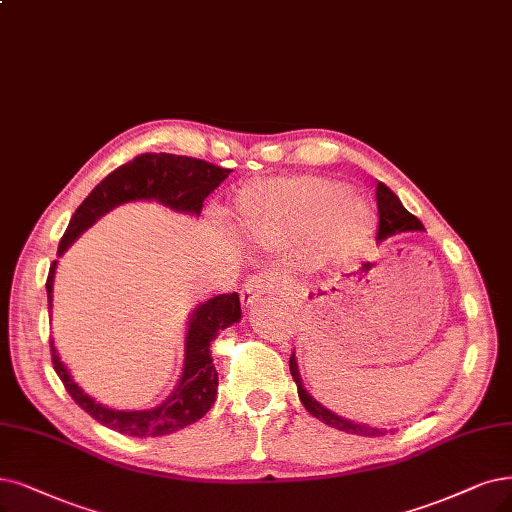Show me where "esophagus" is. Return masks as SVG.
<instances>
[{
  "instance_id": "esophagus-1",
  "label": "esophagus",
  "mask_w": 512,
  "mask_h": 512,
  "mask_svg": "<svg viewBox=\"0 0 512 512\" xmlns=\"http://www.w3.org/2000/svg\"><path fill=\"white\" fill-rule=\"evenodd\" d=\"M272 289H274V282H272L268 276L259 274V276L249 278V282H246V285H244L242 291H240L242 306H246V308L253 306L255 301H259L263 295L270 293Z\"/></svg>"
}]
</instances>
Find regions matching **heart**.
I'll use <instances>...</instances> for the list:
<instances>
[{"label": "heart", "instance_id": "heart-1", "mask_svg": "<svg viewBox=\"0 0 512 512\" xmlns=\"http://www.w3.org/2000/svg\"><path fill=\"white\" fill-rule=\"evenodd\" d=\"M350 189L323 177H291L244 187L236 200V223L259 244L278 242L287 232L316 225L327 263H344L375 232L373 208Z\"/></svg>", "mask_w": 512, "mask_h": 512}]
</instances>
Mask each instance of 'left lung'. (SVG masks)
<instances>
[{
  "instance_id": "1",
  "label": "left lung",
  "mask_w": 512,
  "mask_h": 512,
  "mask_svg": "<svg viewBox=\"0 0 512 512\" xmlns=\"http://www.w3.org/2000/svg\"><path fill=\"white\" fill-rule=\"evenodd\" d=\"M375 198H377V211H380V232H377V240H386V238L407 234V232H424L422 221L407 211L403 202L399 200V196H396L390 187H386L384 183H377ZM289 369H291V375L297 384V394H299L301 405H304L316 420L325 422L327 426L337 428L342 432L358 434V437H384V434L394 432V430L377 428V426H369V424H361V422H352L348 418H342V415H337L335 411L327 409L323 403H318L314 396L306 390L304 380H301L295 352L289 358Z\"/></svg>"
}]
</instances>
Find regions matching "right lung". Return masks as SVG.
Returning <instances> with one entry per match:
<instances>
[{"instance_id":"add662e5","label":"right lung","mask_w":512,"mask_h":512,"mask_svg":"<svg viewBox=\"0 0 512 512\" xmlns=\"http://www.w3.org/2000/svg\"><path fill=\"white\" fill-rule=\"evenodd\" d=\"M230 173V168H221L187 156L141 154L109 173L86 196L78 211L73 213L56 255L61 257L90 225L126 202H158L175 213L198 217L204 198L215 192ZM54 274L56 261L50 266L46 280L48 310H52ZM240 318L242 312L238 293L211 297L192 310L185 331V354L179 382L164 403L151 409H111L94 401L73 380L67 365L56 352L54 339H50L54 371L61 377L71 399L99 424L128 434V437H164V434H173L204 418V413L217 401L219 380L213 365L211 344L219 331L238 323Z\"/></svg>"}]
</instances>
